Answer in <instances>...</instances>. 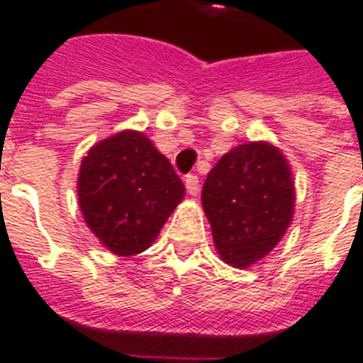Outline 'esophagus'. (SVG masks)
Returning a JSON list of instances; mask_svg holds the SVG:
<instances>
[{
  "label": "esophagus",
  "mask_w": 363,
  "mask_h": 363,
  "mask_svg": "<svg viewBox=\"0 0 363 363\" xmlns=\"http://www.w3.org/2000/svg\"><path fill=\"white\" fill-rule=\"evenodd\" d=\"M186 190L190 196H198L199 192V179L196 175H188L186 177Z\"/></svg>",
  "instance_id": "1"
}]
</instances>
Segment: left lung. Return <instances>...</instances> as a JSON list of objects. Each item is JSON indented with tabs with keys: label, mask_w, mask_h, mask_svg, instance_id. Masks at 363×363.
<instances>
[{
	"label": "left lung",
	"mask_w": 363,
	"mask_h": 363,
	"mask_svg": "<svg viewBox=\"0 0 363 363\" xmlns=\"http://www.w3.org/2000/svg\"><path fill=\"white\" fill-rule=\"evenodd\" d=\"M294 190L290 165L271 143L239 145L218 160L201 203L226 264L245 269L275 248L292 222Z\"/></svg>",
	"instance_id": "1"
}]
</instances>
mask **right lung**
<instances>
[{
	"instance_id": "1",
	"label": "right lung",
	"mask_w": 363,
	"mask_h": 363,
	"mask_svg": "<svg viewBox=\"0 0 363 363\" xmlns=\"http://www.w3.org/2000/svg\"><path fill=\"white\" fill-rule=\"evenodd\" d=\"M79 205L88 228L111 252L147 250L184 198V184L141 131L124 130L82 158Z\"/></svg>"
}]
</instances>
